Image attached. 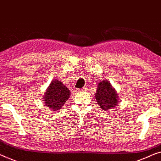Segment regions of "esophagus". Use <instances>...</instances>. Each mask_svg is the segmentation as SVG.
I'll return each mask as SVG.
<instances>
[{
    "mask_svg": "<svg viewBox=\"0 0 161 161\" xmlns=\"http://www.w3.org/2000/svg\"><path fill=\"white\" fill-rule=\"evenodd\" d=\"M86 88H81V89H77V91L78 92H83V91H86Z\"/></svg>",
    "mask_w": 161,
    "mask_h": 161,
    "instance_id": "obj_1",
    "label": "esophagus"
}]
</instances>
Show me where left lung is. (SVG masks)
<instances>
[{
	"instance_id": "1",
	"label": "left lung",
	"mask_w": 161,
	"mask_h": 161,
	"mask_svg": "<svg viewBox=\"0 0 161 161\" xmlns=\"http://www.w3.org/2000/svg\"><path fill=\"white\" fill-rule=\"evenodd\" d=\"M95 98L100 108L108 110L114 108L118 103V95L108 80H103L98 84Z\"/></svg>"
}]
</instances>
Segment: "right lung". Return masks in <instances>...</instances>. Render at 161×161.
<instances>
[{
  "label": "right lung",
  "mask_w": 161,
  "mask_h": 161,
  "mask_svg": "<svg viewBox=\"0 0 161 161\" xmlns=\"http://www.w3.org/2000/svg\"><path fill=\"white\" fill-rule=\"evenodd\" d=\"M70 94L69 90L61 81L54 80L45 92L44 103L49 108L58 111L64 105Z\"/></svg>",
  "instance_id": "1"
}]
</instances>
